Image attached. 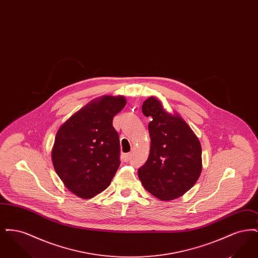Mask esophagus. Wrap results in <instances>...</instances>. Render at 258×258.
Instances as JSON below:
<instances>
[{
    "mask_svg": "<svg viewBox=\"0 0 258 258\" xmlns=\"http://www.w3.org/2000/svg\"><path fill=\"white\" fill-rule=\"evenodd\" d=\"M131 156H132V154L131 153H127V154H123V160H127L130 158H131Z\"/></svg>",
    "mask_w": 258,
    "mask_h": 258,
    "instance_id": "esophagus-1",
    "label": "esophagus"
}]
</instances>
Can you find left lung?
I'll return each mask as SVG.
<instances>
[{
  "instance_id": "obj_1",
  "label": "left lung",
  "mask_w": 258,
  "mask_h": 258,
  "mask_svg": "<svg viewBox=\"0 0 258 258\" xmlns=\"http://www.w3.org/2000/svg\"><path fill=\"white\" fill-rule=\"evenodd\" d=\"M151 148L138 177L150 194L162 201L182 197L197 183L202 171V150L197 135L177 113L170 114L155 97L142 105Z\"/></svg>"
}]
</instances>
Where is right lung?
Wrapping results in <instances>:
<instances>
[{"instance_id": "obj_1", "label": "right lung", "mask_w": 258, "mask_h": 258, "mask_svg": "<svg viewBox=\"0 0 258 258\" xmlns=\"http://www.w3.org/2000/svg\"><path fill=\"white\" fill-rule=\"evenodd\" d=\"M123 96H103L89 102L62 123L51 158L63 184L89 199L104 190L120 165L119 135L112 122L125 106Z\"/></svg>"}]
</instances>
